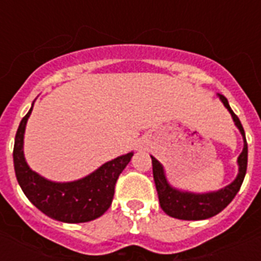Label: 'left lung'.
<instances>
[{
    "label": "left lung",
    "instance_id": "8db88e82",
    "mask_svg": "<svg viewBox=\"0 0 261 261\" xmlns=\"http://www.w3.org/2000/svg\"><path fill=\"white\" fill-rule=\"evenodd\" d=\"M221 101L226 107L229 112L231 114V118L234 120L236 126L239 127L241 134L244 137V149L243 153L239 157V176L236 180L227 187L217 192H210V194H190V192H181V191L174 190L168 184L165 174H164L163 165L151 157V164H153V177H154L155 190L159 194V200L165 213L169 217L177 219H184V221H199V219H207L214 217L218 213L225 208L229 203L234 199L237 192L241 188V184L244 181L245 173H247L248 165V143L245 138V131L240 122L239 116L231 111L227 98L223 94H219Z\"/></svg>",
    "mask_w": 261,
    "mask_h": 261
}]
</instances>
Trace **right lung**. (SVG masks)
Masks as SVG:
<instances>
[{"label":"right lung","mask_w":261,"mask_h":261,"mask_svg":"<svg viewBox=\"0 0 261 261\" xmlns=\"http://www.w3.org/2000/svg\"><path fill=\"white\" fill-rule=\"evenodd\" d=\"M31 111L32 108L20 122L13 147L14 172L22 192L43 214L61 222L81 223L101 217L110 208L116 180L130 163L133 153L106 163L77 181H48L31 171L22 153L24 131Z\"/></svg>","instance_id":"obj_1"}]
</instances>
